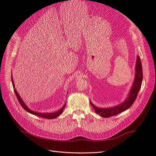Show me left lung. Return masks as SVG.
I'll return each mask as SVG.
<instances>
[{"label":"left lung","instance_id":"obj_1","mask_svg":"<svg viewBox=\"0 0 156 156\" xmlns=\"http://www.w3.org/2000/svg\"><path fill=\"white\" fill-rule=\"evenodd\" d=\"M143 81V68L141 64L140 58L139 56H136V60L135 64V74L133 83L130 89L128 96L126 98L124 101L121 103L120 104L116 105L115 107L108 108H100L94 105L93 103L90 101V103L93 107L94 111L97 114L100 115L102 117L108 118L112 116L116 115L119 113L124 112L127 108H129L133 103L135 102L136 98L139 92Z\"/></svg>","mask_w":156,"mask_h":156}]
</instances>
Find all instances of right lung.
Here are the masks:
<instances>
[{
    "mask_svg": "<svg viewBox=\"0 0 156 156\" xmlns=\"http://www.w3.org/2000/svg\"><path fill=\"white\" fill-rule=\"evenodd\" d=\"M11 76H12V84H13V87L14 88V92H15V94H16V95L17 96V100H18L19 102H20V105L22 106V107L24 108V109L26 111L31 113V114H32V115H34L36 116H40V117H41V118H44V119H56V118H57L60 114H62V112H63L64 108L66 107V103H65V104L62 107V108H60L58 111H56V112H39L31 110L30 108H29V107L27 106V105L24 103V101H23V100L21 99V96H20V94H19L18 92H17L16 89L15 88V85H14V82H13V77H12V74L11 75Z\"/></svg>",
    "mask_w": 156,
    "mask_h": 156,
    "instance_id": "add662e5",
    "label": "right lung"
}]
</instances>
